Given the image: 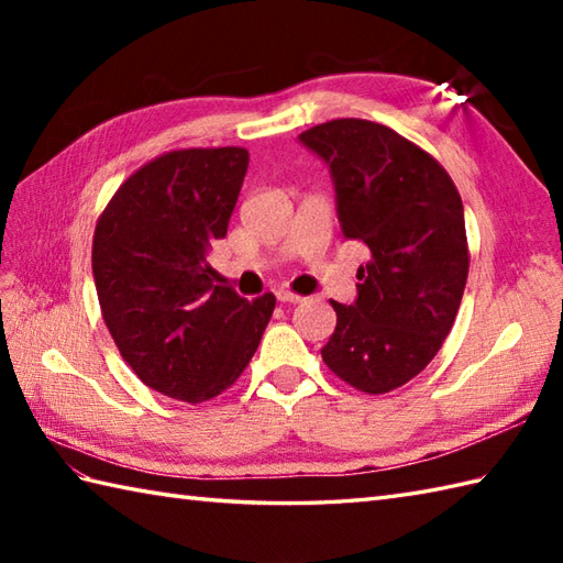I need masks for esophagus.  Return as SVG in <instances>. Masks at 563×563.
<instances>
[{"instance_id":"obj_1","label":"esophagus","mask_w":563,"mask_h":563,"mask_svg":"<svg viewBox=\"0 0 563 563\" xmlns=\"http://www.w3.org/2000/svg\"><path fill=\"white\" fill-rule=\"evenodd\" d=\"M275 297H278V302H283V305H300L305 300V297L295 295L290 290H278V292H275Z\"/></svg>"}]
</instances>
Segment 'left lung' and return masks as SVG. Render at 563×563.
Wrapping results in <instances>:
<instances>
[{"instance_id":"8db88e82","label":"left lung","mask_w":563,"mask_h":563,"mask_svg":"<svg viewBox=\"0 0 563 563\" xmlns=\"http://www.w3.org/2000/svg\"><path fill=\"white\" fill-rule=\"evenodd\" d=\"M329 164L345 239L367 244L357 300L339 305L321 357L345 385L387 394L433 361L470 273L462 198L438 159L391 128L339 118L305 130Z\"/></svg>"}]
</instances>
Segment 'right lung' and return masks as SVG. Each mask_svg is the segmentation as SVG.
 I'll list each match as a JSON object with an SVG mask.
<instances>
[{
	"label": "right lung",
	"mask_w": 563,
	"mask_h": 563,
	"mask_svg": "<svg viewBox=\"0 0 563 563\" xmlns=\"http://www.w3.org/2000/svg\"><path fill=\"white\" fill-rule=\"evenodd\" d=\"M249 166L244 147L172 150L125 178L93 230L101 314L147 387L202 404L230 389L275 309L212 285L208 249L227 234Z\"/></svg>",
	"instance_id": "right-lung-1"
}]
</instances>
